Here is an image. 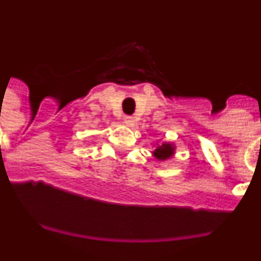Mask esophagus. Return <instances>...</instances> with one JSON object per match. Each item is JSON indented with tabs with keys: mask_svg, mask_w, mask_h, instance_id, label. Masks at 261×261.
Here are the masks:
<instances>
[{
	"mask_svg": "<svg viewBox=\"0 0 261 261\" xmlns=\"http://www.w3.org/2000/svg\"><path fill=\"white\" fill-rule=\"evenodd\" d=\"M124 123H125L128 126H135L136 120H135V117H132V116H124Z\"/></svg>",
	"mask_w": 261,
	"mask_h": 261,
	"instance_id": "obj_1",
	"label": "esophagus"
}]
</instances>
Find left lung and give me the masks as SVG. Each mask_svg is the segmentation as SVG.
<instances>
[{
	"label": "left lung",
	"instance_id": "left-lung-1",
	"mask_svg": "<svg viewBox=\"0 0 261 261\" xmlns=\"http://www.w3.org/2000/svg\"><path fill=\"white\" fill-rule=\"evenodd\" d=\"M175 153V146L172 144H167L163 142L162 145H158L155 150L153 151V155L155 156L158 161H166V159L171 158Z\"/></svg>",
	"mask_w": 261,
	"mask_h": 261
}]
</instances>
